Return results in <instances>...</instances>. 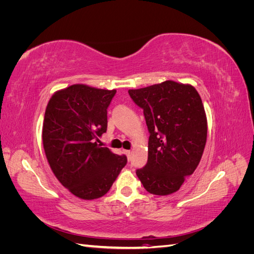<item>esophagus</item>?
<instances>
[{"label": "esophagus", "mask_w": 254, "mask_h": 254, "mask_svg": "<svg viewBox=\"0 0 254 254\" xmlns=\"http://www.w3.org/2000/svg\"><path fill=\"white\" fill-rule=\"evenodd\" d=\"M124 153H125V155L128 157V159L130 158V155H131V151H130V150H124Z\"/></svg>", "instance_id": "obj_1"}]
</instances>
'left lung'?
<instances>
[{"label":"left lung","mask_w":254,"mask_h":254,"mask_svg":"<svg viewBox=\"0 0 254 254\" xmlns=\"http://www.w3.org/2000/svg\"><path fill=\"white\" fill-rule=\"evenodd\" d=\"M128 93L143 109L149 132L147 163L135 174L150 194L175 193L204 150L207 123L201 98L193 86L172 80Z\"/></svg>","instance_id":"8db88e82"}]
</instances>
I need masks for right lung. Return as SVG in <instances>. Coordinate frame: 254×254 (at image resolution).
I'll use <instances>...</instances> for the list:
<instances>
[{
	"mask_svg": "<svg viewBox=\"0 0 254 254\" xmlns=\"http://www.w3.org/2000/svg\"><path fill=\"white\" fill-rule=\"evenodd\" d=\"M117 90L73 84L52 96L44 114L42 141L49 164L63 186L81 199L108 193L126 156L97 142L107 131V109Z\"/></svg>",
	"mask_w": 254,
	"mask_h": 254,
	"instance_id": "right-lung-1",
	"label": "right lung"
}]
</instances>
